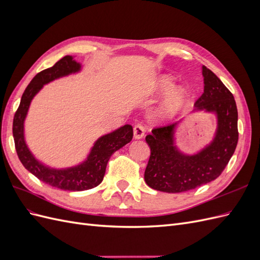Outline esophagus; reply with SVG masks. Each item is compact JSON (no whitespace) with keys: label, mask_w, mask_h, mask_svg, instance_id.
Segmentation results:
<instances>
[{"label":"esophagus","mask_w":260,"mask_h":260,"mask_svg":"<svg viewBox=\"0 0 260 260\" xmlns=\"http://www.w3.org/2000/svg\"><path fill=\"white\" fill-rule=\"evenodd\" d=\"M144 133H145V129L142 124H136L135 128H133V138L136 140H140L144 137Z\"/></svg>","instance_id":"1"}]
</instances>
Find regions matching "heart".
<instances>
[{
	"mask_svg": "<svg viewBox=\"0 0 260 260\" xmlns=\"http://www.w3.org/2000/svg\"><path fill=\"white\" fill-rule=\"evenodd\" d=\"M175 79L169 75H161L152 82L149 93L154 95L166 93L154 111V118L158 121H166L175 117L185 103L186 91L182 86H175Z\"/></svg>",
	"mask_w": 260,
	"mask_h": 260,
	"instance_id": "1",
	"label": "heart"
}]
</instances>
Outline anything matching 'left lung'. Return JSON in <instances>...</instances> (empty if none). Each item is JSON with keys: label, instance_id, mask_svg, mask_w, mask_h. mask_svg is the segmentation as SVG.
Listing matches in <instances>:
<instances>
[{"label": "left lung", "instance_id": "8db88e82", "mask_svg": "<svg viewBox=\"0 0 260 260\" xmlns=\"http://www.w3.org/2000/svg\"><path fill=\"white\" fill-rule=\"evenodd\" d=\"M204 93L192 113L216 117L210 142L188 154L177 144V131L184 118L168 127L154 129L145 138L151 156L144 172L146 184L166 193L186 192L215 180L223 171L238 144V108L232 93L207 67H202Z\"/></svg>", "mask_w": 260, "mask_h": 260}]
</instances>
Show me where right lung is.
Returning <instances> with one entry per match:
<instances>
[{
  "instance_id": "add662e5",
  "label": "right lung",
  "mask_w": 260,
  "mask_h": 260,
  "mask_svg": "<svg viewBox=\"0 0 260 260\" xmlns=\"http://www.w3.org/2000/svg\"><path fill=\"white\" fill-rule=\"evenodd\" d=\"M81 70L82 65L80 62L77 61L74 56L67 55L54 66L39 73L23 92L13 121L15 147L23 167L44 183L65 191H84L98 186L104 179L111 156L128 144L133 137L131 125L124 124L101 136L93 143L88 155L81 162L65 168L51 167L38 159L31 152L25 137V121L31 102L45 84L70 75L79 74Z\"/></svg>"
}]
</instances>
